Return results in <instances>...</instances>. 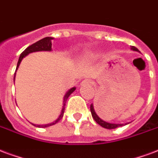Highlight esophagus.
<instances>
[{"instance_id":"obj_1","label":"esophagus","mask_w":158,"mask_h":158,"mask_svg":"<svg viewBox=\"0 0 158 158\" xmlns=\"http://www.w3.org/2000/svg\"><path fill=\"white\" fill-rule=\"evenodd\" d=\"M93 84H94V82H93V81H91V80H89V79H85V80H83L80 85H93Z\"/></svg>"}]
</instances>
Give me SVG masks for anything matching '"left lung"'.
<instances>
[{"label":"left lung","instance_id":"obj_1","mask_svg":"<svg viewBox=\"0 0 158 158\" xmlns=\"http://www.w3.org/2000/svg\"><path fill=\"white\" fill-rule=\"evenodd\" d=\"M131 49L134 50V51H137L138 52V49L135 48V47H131ZM90 111H91V115L94 118V120L96 121L97 123L99 124L100 126H101L104 128H106V129H115V128H117L119 127H122L123 126V124H114V123H109V122H106V121H103L101 120L97 114L94 111V106H93V104H91L90 105Z\"/></svg>","mask_w":158,"mask_h":158}]
</instances>
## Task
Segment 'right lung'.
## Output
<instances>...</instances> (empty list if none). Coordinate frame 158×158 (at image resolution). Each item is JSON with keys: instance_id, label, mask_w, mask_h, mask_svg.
Masks as SVG:
<instances>
[{"instance_id": "add662e5", "label": "right lung", "mask_w": 158, "mask_h": 158, "mask_svg": "<svg viewBox=\"0 0 158 158\" xmlns=\"http://www.w3.org/2000/svg\"><path fill=\"white\" fill-rule=\"evenodd\" d=\"M53 39L52 37H44L43 39H41V40L37 41L33 44H31V46H29L28 48H27L24 51H23L22 53H21V55H20V58L18 59V62H17V70L18 67H19L20 64H21V62L23 60V58H25L26 56L28 55L29 53H31V52H38V51H51L52 50V40ZM15 76H16V72H15V74H14V79H15ZM76 88L75 87H73V88L70 89L68 91L67 93L65 94L64 98V104H63V108H62L61 110V114L60 115L58 116V118L54 121L53 122L50 124H46V125H34V124H32L33 126L37 127H42V128H44V127H50V126H52V125H55L56 123H58V121L61 120L63 116H64V109H65V103L67 101L68 98L70 94L73 93V91L75 90Z\"/></svg>"}]
</instances>
